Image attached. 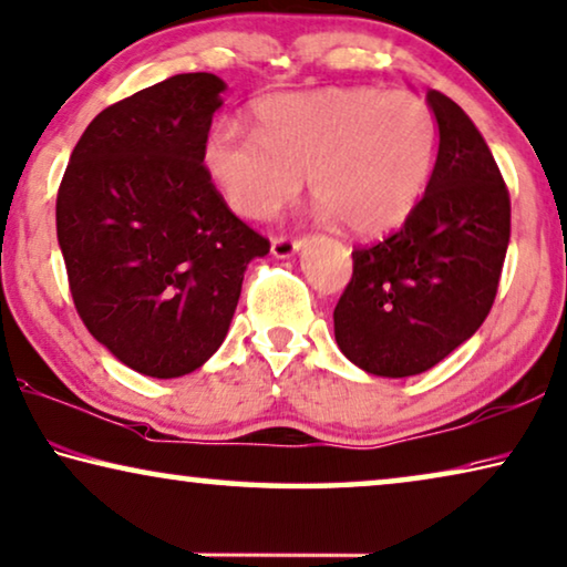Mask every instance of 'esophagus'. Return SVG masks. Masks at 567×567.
I'll use <instances>...</instances> for the list:
<instances>
[{
    "instance_id": "1",
    "label": "esophagus",
    "mask_w": 567,
    "mask_h": 567,
    "mask_svg": "<svg viewBox=\"0 0 567 567\" xmlns=\"http://www.w3.org/2000/svg\"><path fill=\"white\" fill-rule=\"evenodd\" d=\"M302 245H305V239H298V237H275L272 239V255L280 257V259H287V257H292Z\"/></svg>"
}]
</instances>
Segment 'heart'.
Wrapping results in <instances>:
<instances>
[{"label": "heart", "mask_w": 567, "mask_h": 567, "mask_svg": "<svg viewBox=\"0 0 567 567\" xmlns=\"http://www.w3.org/2000/svg\"><path fill=\"white\" fill-rule=\"evenodd\" d=\"M255 115L257 133L219 123L204 143L206 174L245 219H269L310 176L322 212L371 237L399 227L429 184L436 118L409 90L277 93Z\"/></svg>", "instance_id": "b5f03b06"}]
</instances>
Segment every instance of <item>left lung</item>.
Returning <instances> with one entry per match:
<instances>
[{"mask_svg":"<svg viewBox=\"0 0 567 567\" xmlns=\"http://www.w3.org/2000/svg\"><path fill=\"white\" fill-rule=\"evenodd\" d=\"M439 154L426 194L399 231L353 249L332 312L338 348L383 379L424 373L489 316L509 245V192L477 125L452 97L426 93Z\"/></svg>","mask_w":567,"mask_h":567,"instance_id":"1","label":"left lung"}]
</instances>
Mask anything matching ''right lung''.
<instances>
[{"instance_id": "right-lung-1", "label": "right lung", "mask_w": 567, "mask_h": 567, "mask_svg": "<svg viewBox=\"0 0 567 567\" xmlns=\"http://www.w3.org/2000/svg\"><path fill=\"white\" fill-rule=\"evenodd\" d=\"M224 87L212 73H184L107 105L80 136L58 192L78 316L151 379H178L217 353L247 265L269 251L204 168Z\"/></svg>"}]
</instances>
